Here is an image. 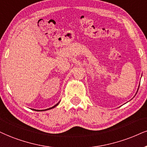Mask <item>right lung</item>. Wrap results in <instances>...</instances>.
I'll use <instances>...</instances> for the list:
<instances>
[{"mask_svg": "<svg viewBox=\"0 0 147 147\" xmlns=\"http://www.w3.org/2000/svg\"><path fill=\"white\" fill-rule=\"evenodd\" d=\"M59 102L58 103V104H57L55 105V106H54L53 107H52V108H48V109H46V110H50V109H52V108H55L56 106H57V105H59ZM43 110H41V111H43ZM37 111H40V110H37Z\"/></svg>", "mask_w": 147, "mask_h": 147, "instance_id": "obj_1", "label": "right lung"}]
</instances>
